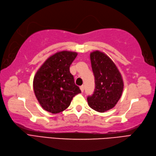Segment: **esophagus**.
I'll use <instances>...</instances> for the list:
<instances>
[{"mask_svg": "<svg viewBox=\"0 0 156 156\" xmlns=\"http://www.w3.org/2000/svg\"><path fill=\"white\" fill-rule=\"evenodd\" d=\"M84 89H85L84 85H81V86L80 87V90H81V92H83V91H84Z\"/></svg>", "mask_w": 156, "mask_h": 156, "instance_id": "obj_1", "label": "esophagus"}]
</instances>
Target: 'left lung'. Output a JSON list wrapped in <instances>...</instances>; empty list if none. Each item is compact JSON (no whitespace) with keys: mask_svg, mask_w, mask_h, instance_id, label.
Wrapping results in <instances>:
<instances>
[{"mask_svg":"<svg viewBox=\"0 0 156 156\" xmlns=\"http://www.w3.org/2000/svg\"><path fill=\"white\" fill-rule=\"evenodd\" d=\"M90 60L95 77V90L93 95L87 97V103L93 110L104 112L115 106L122 96V75L114 62L102 52H91Z\"/></svg>","mask_w":156,"mask_h":156,"instance_id":"8db88e82","label":"left lung"}]
</instances>
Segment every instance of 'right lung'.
Masks as SVG:
<instances>
[{"instance_id":"obj_1","label":"right lung","mask_w":156,"mask_h":156,"mask_svg":"<svg viewBox=\"0 0 156 156\" xmlns=\"http://www.w3.org/2000/svg\"><path fill=\"white\" fill-rule=\"evenodd\" d=\"M77 56L75 52H56L43 63L35 75V95L41 106L48 112H62L69 106L73 98L81 93L69 69Z\"/></svg>"}]
</instances>
